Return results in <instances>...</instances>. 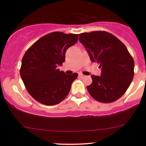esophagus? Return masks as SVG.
I'll return each instance as SVG.
<instances>
[{
    "label": "esophagus",
    "instance_id": "34e87169",
    "mask_svg": "<svg viewBox=\"0 0 146 146\" xmlns=\"http://www.w3.org/2000/svg\"><path fill=\"white\" fill-rule=\"evenodd\" d=\"M79 76H80V77H81V78L85 77V76H84V75H82V73H80V74H79Z\"/></svg>",
    "mask_w": 146,
    "mask_h": 146
}]
</instances>
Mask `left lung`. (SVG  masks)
I'll use <instances>...</instances> for the list:
<instances>
[{
  "mask_svg": "<svg viewBox=\"0 0 146 146\" xmlns=\"http://www.w3.org/2000/svg\"><path fill=\"white\" fill-rule=\"evenodd\" d=\"M92 62L100 64V76L92 75L87 87L97 101L110 103L119 99L129 88L134 75V61L126 46L104 31L85 32L79 35Z\"/></svg>",
  "mask_w": 146,
  "mask_h": 146,
  "instance_id": "obj_1",
  "label": "left lung"
}]
</instances>
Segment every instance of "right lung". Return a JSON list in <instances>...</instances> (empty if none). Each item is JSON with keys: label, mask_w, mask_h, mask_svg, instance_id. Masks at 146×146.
Returning a JSON list of instances; mask_svg holds the SVG:
<instances>
[{"label": "right lung", "mask_w": 146, "mask_h": 146, "mask_svg": "<svg viewBox=\"0 0 146 146\" xmlns=\"http://www.w3.org/2000/svg\"><path fill=\"white\" fill-rule=\"evenodd\" d=\"M78 35L54 32L38 39L22 60L20 76L29 95L45 105H54L68 94L78 73L65 74L58 66L65 61L66 50L74 45Z\"/></svg>", "instance_id": "right-lung-1"}]
</instances>
